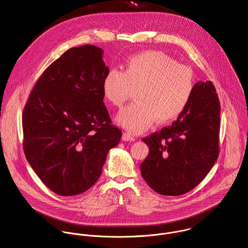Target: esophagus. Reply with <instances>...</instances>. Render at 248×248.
<instances>
[{
    "label": "esophagus",
    "mask_w": 248,
    "mask_h": 248,
    "mask_svg": "<svg viewBox=\"0 0 248 248\" xmlns=\"http://www.w3.org/2000/svg\"><path fill=\"white\" fill-rule=\"evenodd\" d=\"M122 140L124 141H135L136 140V138L134 136H132L130 133L128 132H125L122 136Z\"/></svg>",
    "instance_id": "esophagus-1"
}]
</instances>
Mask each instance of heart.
Segmentation results:
<instances>
[{"mask_svg":"<svg viewBox=\"0 0 248 248\" xmlns=\"http://www.w3.org/2000/svg\"><path fill=\"white\" fill-rule=\"evenodd\" d=\"M124 71L111 69L103 78L107 101L120 108L137 90V101L122 108L116 121L131 133L139 134L155 120L169 123L188 106L195 89L192 70L159 50L130 56Z\"/></svg>","mask_w":248,"mask_h":248,"instance_id":"1","label":"heart"}]
</instances>
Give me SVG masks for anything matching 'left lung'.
Listing matches in <instances>:
<instances>
[{"mask_svg":"<svg viewBox=\"0 0 248 248\" xmlns=\"http://www.w3.org/2000/svg\"><path fill=\"white\" fill-rule=\"evenodd\" d=\"M219 117L212 82L201 81L177 120L142 140L150 153L140 165L141 176L154 191L180 196L204 179L218 156Z\"/></svg>","mask_w":248,"mask_h":248,"instance_id":"obj_1","label":"left lung"}]
</instances>
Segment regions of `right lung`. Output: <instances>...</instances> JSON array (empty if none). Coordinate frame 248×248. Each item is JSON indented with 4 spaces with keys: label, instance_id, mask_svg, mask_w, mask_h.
Returning a JSON list of instances; mask_svg holds the SVG:
<instances>
[{
    "label": "right lung",
    "instance_id": "obj_1",
    "mask_svg": "<svg viewBox=\"0 0 248 248\" xmlns=\"http://www.w3.org/2000/svg\"><path fill=\"white\" fill-rule=\"evenodd\" d=\"M102 56L103 50L93 45L70 48L43 72L24 108L26 157L60 196L90 189L122 136L103 102L108 68Z\"/></svg>",
    "mask_w": 248,
    "mask_h": 248
}]
</instances>
